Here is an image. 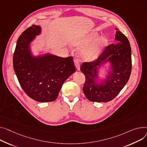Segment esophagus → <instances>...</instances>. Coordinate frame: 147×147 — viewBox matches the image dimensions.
Segmentation results:
<instances>
[{
    "instance_id": "esophagus-1",
    "label": "esophagus",
    "mask_w": 147,
    "mask_h": 147,
    "mask_svg": "<svg viewBox=\"0 0 147 147\" xmlns=\"http://www.w3.org/2000/svg\"><path fill=\"white\" fill-rule=\"evenodd\" d=\"M74 64L76 66V69L77 70V71H79L80 69V63L79 61L78 60H74Z\"/></svg>"
}]
</instances>
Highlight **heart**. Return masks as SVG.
Listing matches in <instances>:
<instances>
[{
    "label": "heart",
    "instance_id": "heart-1",
    "mask_svg": "<svg viewBox=\"0 0 147 147\" xmlns=\"http://www.w3.org/2000/svg\"><path fill=\"white\" fill-rule=\"evenodd\" d=\"M99 35L98 32H92L74 39L70 42V45L78 48L83 47L80 52L81 58L84 61H92L99 56L109 43V39L106 36L101 35L98 37Z\"/></svg>",
    "mask_w": 147,
    "mask_h": 147
}]
</instances>
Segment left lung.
I'll return each mask as SVG.
<instances>
[{
    "label": "left lung",
    "instance_id": "left-lung-1",
    "mask_svg": "<svg viewBox=\"0 0 147 147\" xmlns=\"http://www.w3.org/2000/svg\"><path fill=\"white\" fill-rule=\"evenodd\" d=\"M115 44L107 46L97 60L83 63L80 67L86 81L83 90L91 102H107L113 99L128 82L131 73V48L128 38L118 28ZM110 64L105 68V78L99 75L101 67Z\"/></svg>",
    "mask_w": 147,
    "mask_h": 147
}]
</instances>
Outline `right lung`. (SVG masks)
Wrapping results in <instances>:
<instances>
[{
  "label": "right lung",
  "mask_w": 147,
  "mask_h": 147,
  "mask_svg": "<svg viewBox=\"0 0 147 147\" xmlns=\"http://www.w3.org/2000/svg\"><path fill=\"white\" fill-rule=\"evenodd\" d=\"M40 26L33 25L17 41L13 69L21 86L31 99L40 102L55 100L64 82L76 69L72 57L63 58L49 52L34 55L31 44L40 35Z\"/></svg>",
  "instance_id": "right-lung-1"
}]
</instances>
